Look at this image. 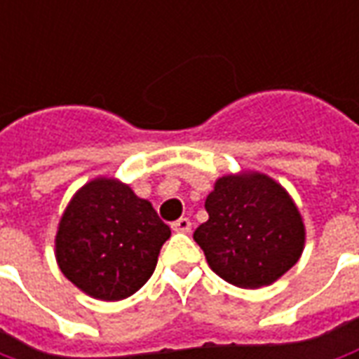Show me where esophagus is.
<instances>
[{
  "label": "esophagus",
  "mask_w": 359,
  "mask_h": 359,
  "mask_svg": "<svg viewBox=\"0 0 359 359\" xmlns=\"http://www.w3.org/2000/svg\"><path fill=\"white\" fill-rule=\"evenodd\" d=\"M171 229L175 231V233H190V229H192V223H190V219L180 217L179 221H175V223H172Z\"/></svg>",
  "instance_id": "esophagus-1"
}]
</instances>
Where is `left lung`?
Returning <instances> with one entry per match:
<instances>
[{
    "label": "left lung",
    "instance_id": "obj_1",
    "mask_svg": "<svg viewBox=\"0 0 359 359\" xmlns=\"http://www.w3.org/2000/svg\"><path fill=\"white\" fill-rule=\"evenodd\" d=\"M210 219L194 241L219 277L241 288L273 285L296 265L306 246L298 205L280 182L242 169L219 177L205 198Z\"/></svg>",
    "mask_w": 359,
    "mask_h": 359
}]
</instances>
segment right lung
Returning a JSON list of instances; mask_svg holds the SVG:
<instances>
[{
    "label": "right lung",
    "mask_w": 359,
    "mask_h": 359,
    "mask_svg": "<svg viewBox=\"0 0 359 359\" xmlns=\"http://www.w3.org/2000/svg\"><path fill=\"white\" fill-rule=\"evenodd\" d=\"M171 229L154 205L115 177H95L67 203L55 233V262L95 300H125L148 283Z\"/></svg>",
    "instance_id": "obj_1"
}]
</instances>
